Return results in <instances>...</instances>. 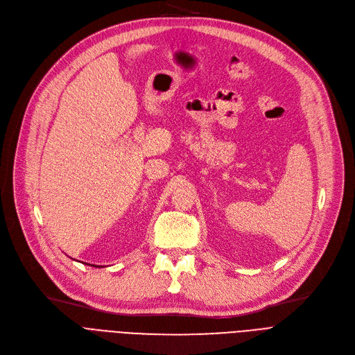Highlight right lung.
<instances>
[{
  "mask_svg": "<svg viewBox=\"0 0 355 355\" xmlns=\"http://www.w3.org/2000/svg\"><path fill=\"white\" fill-rule=\"evenodd\" d=\"M93 266H95V265H93ZM95 268H98V266H95Z\"/></svg>",
  "mask_w": 355,
  "mask_h": 355,
  "instance_id": "obj_1",
  "label": "right lung"
}]
</instances>
